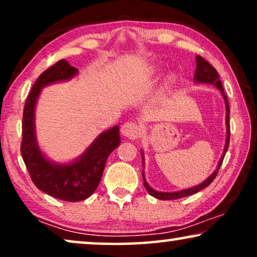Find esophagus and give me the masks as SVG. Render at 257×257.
Masks as SVG:
<instances>
[{"mask_svg":"<svg viewBox=\"0 0 257 257\" xmlns=\"http://www.w3.org/2000/svg\"><path fill=\"white\" fill-rule=\"evenodd\" d=\"M121 135L128 139H137L140 135L139 126L133 121H126L121 126Z\"/></svg>","mask_w":257,"mask_h":257,"instance_id":"34e87169","label":"esophagus"}]
</instances>
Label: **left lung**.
<instances>
[{
  "label": "left lung",
  "mask_w": 257,
  "mask_h": 257,
  "mask_svg": "<svg viewBox=\"0 0 257 257\" xmlns=\"http://www.w3.org/2000/svg\"><path fill=\"white\" fill-rule=\"evenodd\" d=\"M195 59H196V69H195V73H194V82L200 83V84H210V85L215 86L216 89L220 91L221 94H222V97L224 99V104H226L227 136H226V144H224V150H223L222 156H221L220 160H219V164H217L216 170L214 171L213 173L210 174L205 181L201 182V184H199L198 186H194V187H191V188H187V189H181V191H178V192H158V191H156V189H153L149 184H147V181L145 179V172H144V170H143V172H142V173H143V180H144V186H145L146 191L149 192L150 195H152L156 199H159V200H175V199L185 198V196L195 194V193L200 192L201 189L206 188L207 186H209L213 182L214 179H215L217 172H219V168H220L221 165H222L223 158H224V156H226L228 146H229V137H230L229 105H228L227 96L224 94L222 83H221V80H220V76H219V73H217L216 70L214 69L213 66L206 61V59H203L201 56H196ZM140 153H142V157H143V166H144V165H145V158H144L143 150L140 151Z\"/></svg>",
  "instance_id": "1"
}]
</instances>
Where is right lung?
I'll use <instances>...</instances> for the list:
<instances>
[{"instance_id":"add662e5","label":"right lung","mask_w":257,"mask_h":257,"mask_svg":"<svg viewBox=\"0 0 257 257\" xmlns=\"http://www.w3.org/2000/svg\"><path fill=\"white\" fill-rule=\"evenodd\" d=\"M78 69L65 59L42 73L27 98L23 111L21 154L35 186L42 192L64 201H82L92 195L99 185L108 156L120 144L119 126L101 132L91 145L71 163L59 164L44 156L36 138L35 108L43 87L73 78Z\"/></svg>"}]
</instances>
